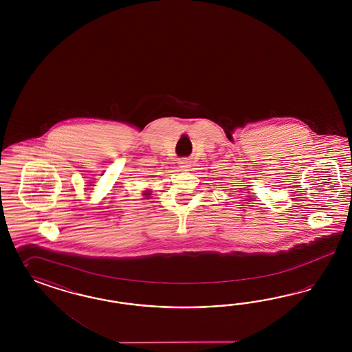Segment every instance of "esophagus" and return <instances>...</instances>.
<instances>
[{
    "instance_id": "esophagus-1",
    "label": "esophagus",
    "mask_w": 352,
    "mask_h": 352,
    "mask_svg": "<svg viewBox=\"0 0 352 352\" xmlns=\"http://www.w3.org/2000/svg\"><path fill=\"white\" fill-rule=\"evenodd\" d=\"M178 164H179V168H182L183 170H188L191 168V161L188 159H181Z\"/></svg>"
}]
</instances>
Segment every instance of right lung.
I'll return each mask as SVG.
<instances>
[{
  "label": "right lung",
  "instance_id": "right-lung-1",
  "mask_svg": "<svg viewBox=\"0 0 352 352\" xmlns=\"http://www.w3.org/2000/svg\"><path fill=\"white\" fill-rule=\"evenodd\" d=\"M146 195H147V192H146Z\"/></svg>",
  "mask_w": 352,
  "mask_h": 352
}]
</instances>
